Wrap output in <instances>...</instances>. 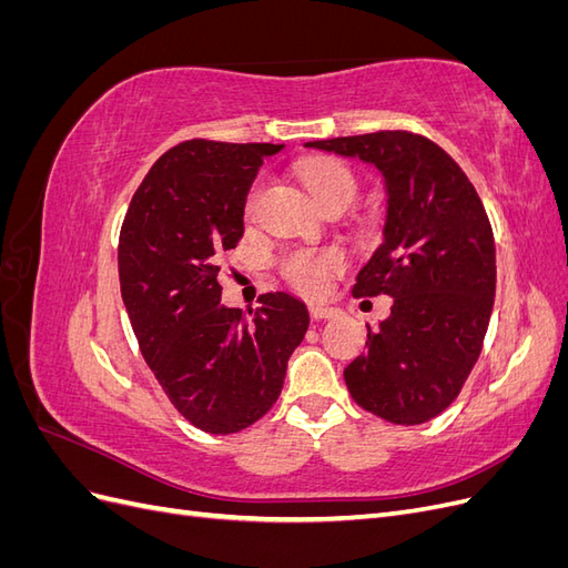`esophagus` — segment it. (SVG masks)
<instances>
[{
	"label": "esophagus",
	"instance_id": "esophagus-1",
	"mask_svg": "<svg viewBox=\"0 0 568 568\" xmlns=\"http://www.w3.org/2000/svg\"><path fill=\"white\" fill-rule=\"evenodd\" d=\"M338 311H334V307H324V305H311V317L313 320H332L336 317Z\"/></svg>",
	"mask_w": 568,
	"mask_h": 568
}]
</instances>
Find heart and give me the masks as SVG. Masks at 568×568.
Segmentation results:
<instances>
[{"mask_svg":"<svg viewBox=\"0 0 568 568\" xmlns=\"http://www.w3.org/2000/svg\"><path fill=\"white\" fill-rule=\"evenodd\" d=\"M298 178L307 189V194L320 203V209H326V205L332 203L351 205V201L357 194V180L353 175V170L332 159L303 161L298 165ZM261 192H263V182L257 180L246 196V215H253L257 199H261ZM343 265H346V261H343V255L334 248L294 251L284 261L282 270L288 284L296 291H301L303 296L317 298L326 294L332 277L343 270Z\"/></svg>","mask_w":568,"mask_h":568,"instance_id":"heart-1","label":"heart"}]
</instances>
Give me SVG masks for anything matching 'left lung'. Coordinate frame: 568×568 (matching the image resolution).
Instances as JSON below:
<instances>
[{
	"instance_id": "8db88e82",
	"label": "left lung",
	"mask_w": 568,
	"mask_h": 568,
	"mask_svg": "<svg viewBox=\"0 0 568 568\" xmlns=\"http://www.w3.org/2000/svg\"><path fill=\"white\" fill-rule=\"evenodd\" d=\"M374 165L384 178V239L355 296L393 298L369 348L343 369L353 400L393 424L448 407L476 365L495 298L493 230L474 184L438 144L384 130L307 142Z\"/></svg>"
}]
</instances>
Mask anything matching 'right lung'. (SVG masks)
Instances as JSON below:
<instances>
[{
	"label": "right lung",
	"instance_id": "1",
	"mask_svg": "<svg viewBox=\"0 0 568 568\" xmlns=\"http://www.w3.org/2000/svg\"><path fill=\"white\" fill-rule=\"evenodd\" d=\"M282 149L182 142L151 165L120 230V294L142 355L205 434H236L265 415L311 324L284 291L248 313L220 303V253L242 239L257 168Z\"/></svg>",
	"mask_w": 568,
	"mask_h": 568
}]
</instances>
